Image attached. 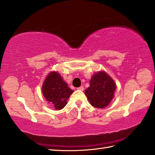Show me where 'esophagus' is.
<instances>
[{
  "instance_id": "1",
  "label": "esophagus",
  "mask_w": 155,
  "mask_h": 155,
  "mask_svg": "<svg viewBox=\"0 0 155 155\" xmlns=\"http://www.w3.org/2000/svg\"><path fill=\"white\" fill-rule=\"evenodd\" d=\"M78 90H79V91H83L84 90V87H83V86H81V87H78Z\"/></svg>"
}]
</instances>
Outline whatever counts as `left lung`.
Wrapping results in <instances>:
<instances>
[{
	"mask_svg": "<svg viewBox=\"0 0 155 155\" xmlns=\"http://www.w3.org/2000/svg\"><path fill=\"white\" fill-rule=\"evenodd\" d=\"M116 88V84L110 76L104 71L98 72L92 76L85 95L93 107L103 109L113 99Z\"/></svg>",
	"mask_w": 155,
	"mask_h": 155,
	"instance_id": "left-lung-1",
	"label": "left lung"
}]
</instances>
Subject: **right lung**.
<instances>
[{
    "instance_id": "1",
    "label": "right lung",
    "mask_w": 155,
    "mask_h": 155,
    "mask_svg": "<svg viewBox=\"0 0 155 155\" xmlns=\"http://www.w3.org/2000/svg\"><path fill=\"white\" fill-rule=\"evenodd\" d=\"M46 100L55 109L61 110L67 104V100L74 92L57 72H51L46 78L42 87Z\"/></svg>"
}]
</instances>
